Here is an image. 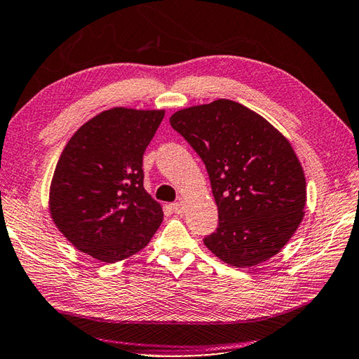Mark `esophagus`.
Instances as JSON below:
<instances>
[{
  "mask_svg": "<svg viewBox=\"0 0 359 359\" xmlns=\"http://www.w3.org/2000/svg\"><path fill=\"white\" fill-rule=\"evenodd\" d=\"M172 209L175 210V214H182V212H184V209H186V204H184V201H177V203L172 204Z\"/></svg>",
  "mask_w": 359,
  "mask_h": 359,
  "instance_id": "34e87169",
  "label": "esophagus"
}]
</instances>
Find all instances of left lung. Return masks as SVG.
<instances>
[{
  "label": "left lung",
  "instance_id": "obj_1",
  "mask_svg": "<svg viewBox=\"0 0 359 359\" xmlns=\"http://www.w3.org/2000/svg\"><path fill=\"white\" fill-rule=\"evenodd\" d=\"M170 126L198 153L218 208L208 250L233 268L279 254L304 218L306 182L291 144L265 118L218 99L182 108Z\"/></svg>",
  "mask_w": 359,
  "mask_h": 359
}]
</instances>
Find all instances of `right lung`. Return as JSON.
Wrapping results in <instances>:
<instances>
[{"label": "right lung", "instance_id": "add662e5", "mask_svg": "<svg viewBox=\"0 0 359 359\" xmlns=\"http://www.w3.org/2000/svg\"><path fill=\"white\" fill-rule=\"evenodd\" d=\"M164 109L114 107L85 122L63 149L49 187V212L72 246L114 263L144 250L163 208L144 189L142 156Z\"/></svg>", "mask_w": 359, "mask_h": 359}]
</instances>
